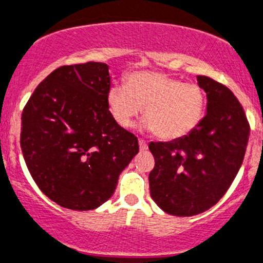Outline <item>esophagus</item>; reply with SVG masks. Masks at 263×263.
I'll return each mask as SVG.
<instances>
[{
    "label": "esophagus",
    "instance_id": "esophagus-1",
    "mask_svg": "<svg viewBox=\"0 0 263 263\" xmlns=\"http://www.w3.org/2000/svg\"><path fill=\"white\" fill-rule=\"evenodd\" d=\"M139 146H140V151H146L148 149V144L143 139H139Z\"/></svg>",
    "mask_w": 263,
    "mask_h": 263
}]
</instances>
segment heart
<instances>
[{
    "label": "heart",
    "instance_id": "heart-1",
    "mask_svg": "<svg viewBox=\"0 0 263 263\" xmlns=\"http://www.w3.org/2000/svg\"><path fill=\"white\" fill-rule=\"evenodd\" d=\"M205 93L198 84L155 70L134 72L126 85H114L107 93V106L123 128L143 108L144 127L164 140H176L199 126L205 112Z\"/></svg>",
    "mask_w": 263,
    "mask_h": 263
}]
</instances>
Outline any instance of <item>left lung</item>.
<instances>
[{"label": "left lung", "instance_id": "1", "mask_svg": "<svg viewBox=\"0 0 263 263\" xmlns=\"http://www.w3.org/2000/svg\"><path fill=\"white\" fill-rule=\"evenodd\" d=\"M207 94V114L193 132L149 144L155 167L149 190L166 214L194 216L216 204L242 164L249 122L235 94L215 80L198 76Z\"/></svg>", "mask_w": 263, "mask_h": 263}]
</instances>
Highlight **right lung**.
<instances>
[{"mask_svg": "<svg viewBox=\"0 0 263 263\" xmlns=\"http://www.w3.org/2000/svg\"><path fill=\"white\" fill-rule=\"evenodd\" d=\"M110 84L107 64L64 65L37 85L23 108L21 148L28 172L64 208L103 204L139 153L137 137L108 110Z\"/></svg>", "mask_w": 263, "mask_h": 263, "instance_id": "add662e5", "label": "right lung"}]
</instances>
